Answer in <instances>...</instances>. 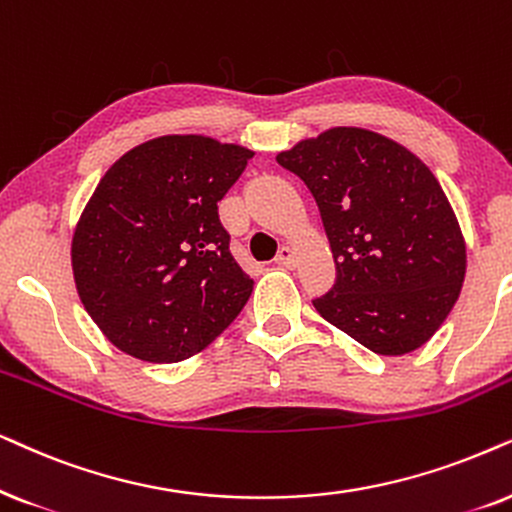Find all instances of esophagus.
<instances>
[{"mask_svg":"<svg viewBox=\"0 0 512 512\" xmlns=\"http://www.w3.org/2000/svg\"><path fill=\"white\" fill-rule=\"evenodd\" d=\"M276 264H278V267H285V269L297 267V252L292 250L290 245H283L281 252H278V257H276Z\"/></svg>","mask_w":512,"mask_h":512,"instance_id":"34e87169","label":"esophagus"}]
</instances>
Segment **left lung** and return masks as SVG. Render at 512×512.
I'll return each mask as SVG.
<instances>
[{
	"label": "left lung",
	"mask_w": 512,
	"mask_h": 512,
	"mask_svg": "<svg viewBox=\"0 0 512 512\" xmlns=\"http://www.w3.org/2000/svg\"><path fill=\"white\" fill-rule=\"evenodd\" d=\"M276 161L318 203L337 281L313 299L327 323L379 356L424 346L466 276V241L431 168L367 128L337 126Z\"/></svg>",
	"instance_id": "obj_1"
}]
</instances>
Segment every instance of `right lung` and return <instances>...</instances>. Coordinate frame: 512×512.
Wrapping results in <instances>:
<instances>
[{"label": "right lung", "mask_w": 512, "mask_h": 512, "mask_svg": "<svg viewBox=\"0 0 512 512\" xmlns=\"http://www.w3.org/2000/svg\"><path fill=\"white\" fill-rule=\"evenodd\" d=\"M250 149L161 135L102 175L72 236L81 304L119 351L147 363L201 353L248 302L252 278L229 252L217 201Z\"/></svg>", "instance_id": "right-lung-1"}]
</instances>
